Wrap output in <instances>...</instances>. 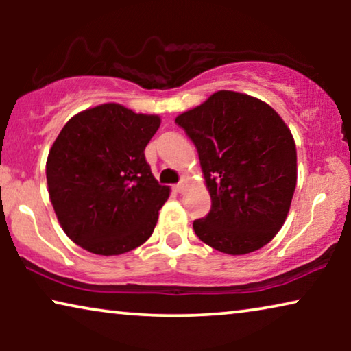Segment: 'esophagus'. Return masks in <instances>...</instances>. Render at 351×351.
I'll return each instance as SVG.
<instances>
[{"label":"esophagus","mask_w":351,"mask_h":351,"mask_svg":"<svg viewBox=\"0 0 351 351\" xmlns=\"http://www.w3.org/2000/svg\"><path fill=\"white\" fill-rule=\"evenodd\" d=\"M172 190H174L176 193H182V191L185 190V184H184V182H180V184H177V185L172 186Z\"/></svg>","instance_id":"obj_1"}]
</instances>
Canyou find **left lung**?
Instances as JSON below:
<instances>
[{
  "label": "left lung",
  "mask_w": 351,
  "mask_h": 351,
  "mask_svg": "<svg viewBox=\"0 0 351 351\" xmlns=\"http://www.w3.org/2000/svg\"><path fill=\"white\" fill-rule=\"evenodd\" d=\"M198 152L210 210L196 219L201 241L220 252L257 251L280 232L297 182L292 134L270 105L219 90L176 118Z\"/></svg>",
  "instance_id": "8db88e82"
}]
</instances>
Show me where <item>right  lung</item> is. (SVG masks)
<instances>
[{
  "label": "right lung",
  "instance_id": "1",
  "mask_svg": "<svg viewBox=\"0 0 351 351\" xmlns=\"http://www.w3.org/2000/svg\"><path fill=\"white\" fill-rule=\"evenodd\" d=\"M160 123L104 104L75 114L56 138L46 162L49 198L66 237L86 251L119 256L152 237L169 196L143 153Z\"/></svg>",
  "mask_w": 351,
  "mask_h": 351
}]
</instances>
